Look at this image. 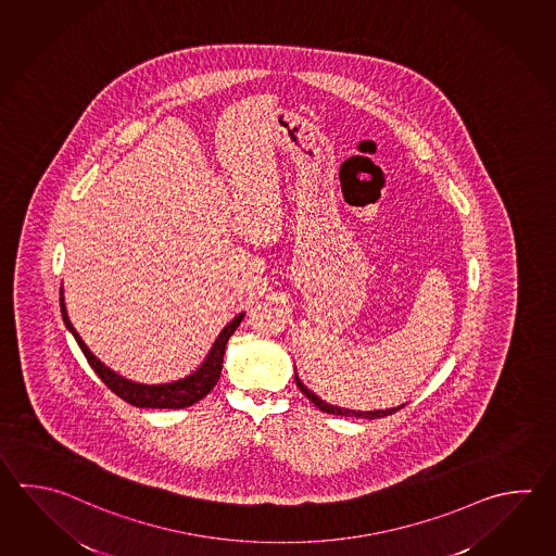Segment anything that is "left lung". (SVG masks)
<instances>
[{
	"mask_svg": "<svg viewBox=\"0 0 556 556\" xmlns=\"http://www.w3.org/2000/svg\"><path fill=\"white\" fill-rule=\"evenodd\" d=\"M295 382L299 386V390L305 394L315 406H317L320 412H327V414H334V416H351V418H382V416H390V414H394L397 409L404 408L406 404H400L396 408H386V409H368V412H361V409H349V408H340V406H332L329 402H325L323 397H318L315 392H311L308 388H306L301 380H299V375H296L295 370Z\"/></svg>",
	"mask_w": 556,
	"mask_h": 556,
	"instance_id": "left-lung-1",
	"label": "left lung"
}]
</instances>
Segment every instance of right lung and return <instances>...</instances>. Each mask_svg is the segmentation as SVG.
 <instances>
[{
    "label": "right lung",
    "instance_id": "1",
    "mask_svg": "<svg viewBox=\"0 0 556 556\" xmlns=\"http://www.w3.org/2000/svg\"><path fill=\"white\" fill-rule=\"evenodd\" d=\"M61 315L63 323L67 327L68 332L75 337L80 351L85 354L87 363L91 364L92 370L101 378L104 384L113 390L114 394L123 397L128 404L137 406V408H188L195 402H200L202 397L210 394V390L217 384L219 376H222V366H224V354H226V344L229 337L236 332L239 323L245 317V313H239L238 317L231 323H227L222 332L214 340L212 349L205 354L204 363L200 364L192 375L184 376L180 380L174 382H164V384H142L128 380L125 376L118 375L111 370L106 364H102L91 351L89 346L83 342L79 332L71 325L68 320L67 308H65V296H63V287H61Z\"/></svg>",
    "mask_w": 556,
    "mask_h": 556
}]
</instances>
